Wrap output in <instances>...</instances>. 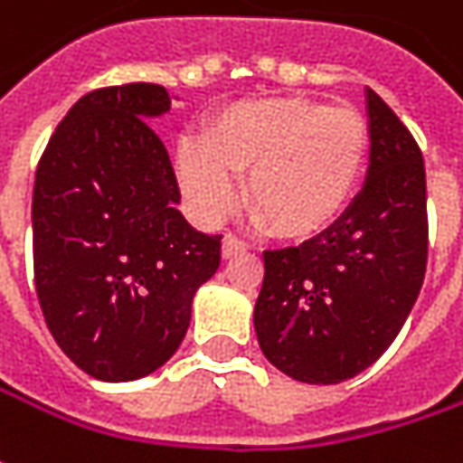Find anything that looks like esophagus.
I'll return each mask as SVG.
<instances>
[{
  "instance_id": "obj_1",
  "label": "esophagus",
  "mask_w": 463,
  "mask_h": 463,
  "mask_svg": "<svg viewBox=\"0 0 463 463\" xmlns=\"http://www.w3.org/2000/svg\"><path fill=\"white\" fill-rule=\"evenodd\" d=\"M238 253H246V243L238 241L235 235H225V238H222V259H232V256H238Z\"/></svg>"
}]
</instances>
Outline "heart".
I'll list each match as a JSON object with an SVG mask.
<instances>
[{"label":"heart","instance_id":"1","mask_svg":"<svg viewBox=\"0 0 463 463\" xmlns=\"http://www.w3.org/2000/svg\"><path fill=\"white\" fill-rule=\"evenodd\" d=\"M371 131L352 109L303 95L235 100L202 129V145L175 150V175L202 220L235 204L246 175L251 217L282 241H311L347 212L365 171Z\"/></svg>","mask_w":463,"mask_h":463}]
</instances>
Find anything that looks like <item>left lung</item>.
<instances>
[{
    "label": "left lung",
    "instance_id": "obj_1",
    "mask_svg": "<svg viewBox=\"0 0 463 463\" xmlns=\"http://www.w3.org/2000/svg\"><path fill=\"white\" fill-rule=\"evenodd\" d=\"M365 111L371 155L363 189L326 232L264 251V285L253 308L267 360L316 386L371 368L402 332L425 279L422 152L371 88Z\"/></svg>",
    "mask_w": 463,
    "mask_h": 463
}]
</instances>
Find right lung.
<instances>
[{
  "instance_id": "right-lung-1",
  "label": "right lung",
  "mask_w": 463,
  "mask_h": 463,
  "mask_svg": "<svg viewBox=\"0 0 463 463\" xmlns=\"http://www.w3.org/2000/svg\"><path fill=\"white\" fill-rule=\"evenodd\" d=\"M163 85L88 92L56 127L33 186L35 292L51 336L98 381H137L181 347L222 235L178 212V184L150 121Z\"/></svg>"
}]
</instances>
